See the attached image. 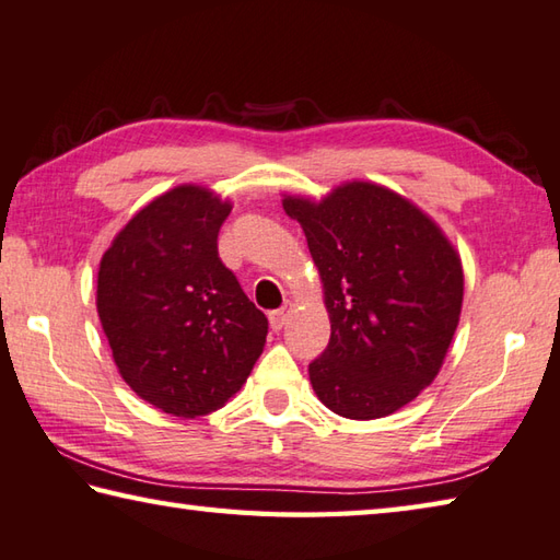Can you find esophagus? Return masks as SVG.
I'll return each instance as SVG.
<instances>
[{"label":"esophagus","instance_id":"1","mask_svg":"<svg viewBox=\"0 0 560 560\" xmlns=\"http://www.w3.org/2000/svg\"><path fill=\"white\" fill-rule=\"evenodd\" d=\"M291 313H293V306L291 303H283V306L279 308V311H271L269 313V325H271V330H281L283 325L289 323V318H291Z\"/></svg>","mask_w":560,"mask_h":560}]
</instances>
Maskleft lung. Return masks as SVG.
Instances as JSON below:
<instances>
[{"mask_svg": "<svg viewBox=\"0 0 560 560\" xmlns=\"http://www.w3.org/2000/svg\"><path fill=\"white\" fill-rule=\"evenodd\" d=\"M306 232L330 342L308 364L332 413L384 419L413 401L435 374L460 320V254L409 198L372 180H345L328 196H283Z\"/></svg>", "mask_w": 560, "mask_h": 560, "instance_id": "1", "label": "left lung"}]
</instances>
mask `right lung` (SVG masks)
<instances>
[{
  "label": "right lung",
  "mask_w": 560,
  "mask_h": 560,
  "mask_svg": "<svg viewBox=\"0 0 560 560\" xmlns=\"http://www.w3.org/2000/svg\"><path fill=\"white\" fill-rule=\"evenodd\" d=\"M232 202L196 183L161 192L100 259L97 315L131 392L180 419L218 411L247 382L267 315L218 257Z\"/></svg>",
  "instance_id": "1"
}]
</instances>
